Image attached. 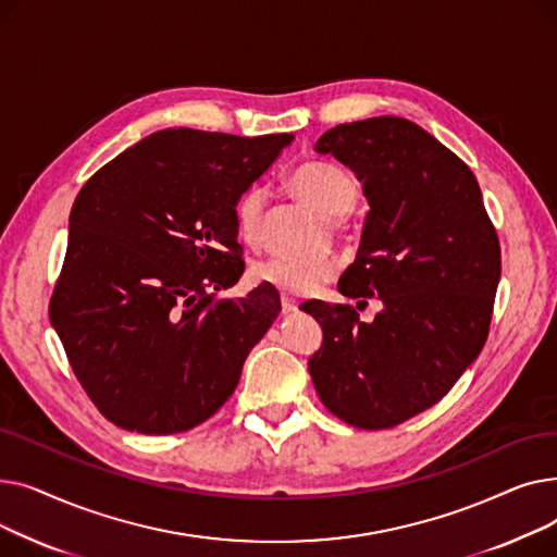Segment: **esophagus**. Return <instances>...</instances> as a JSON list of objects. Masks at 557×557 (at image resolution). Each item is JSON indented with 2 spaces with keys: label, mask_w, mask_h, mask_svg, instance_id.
Instances as JSON below:
<instances>
[{
  "label": "esophagus",
  "mask_w": 557,
  "mask_h": 557,
  "mask_svg": "<svg viewBox=\"0 0 557 557\" xmlns=\"http://www.w3.org/2000/svg\"><path fill=\"white\" fill-rule=\"evenodd\" d=\"M298 309V305H296V300H290L288 296H282V313H294Z\"/></svg>",
  "instance_id": "34e87169"
}]
</instances>
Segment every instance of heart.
Instances as JSON below:
<instances>
[{"label":"heart","mask_w":557,"mask_h":557,"mask_svg":"<svg viewBox=\"0 0 557 557\" xmlns=\"http://www.w3.org/2000/svg\"><path fill=\"white\" fill-rule=\"evenodd\" d=\"M290 187L309 202L311 208L325 214H345L352 210L359 196L357 183L343 166L334 162H307L290 175ZM267 194L261 187H250L242 194L234 208L237 232L246 244H255L259 237V223L263 214ZM334 275L332 261L318 259H294V257H269L252 269V277L261 284H269L286 296H309L313 290L330 282Z\"/></svg>","instance_id":"1"}]
</instances>
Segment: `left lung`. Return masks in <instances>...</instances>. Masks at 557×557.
I'll list each match as a JSON object with an SVG mask.
<instances>
[{
  "label": "left lung",
  "mask_w": 557,
  "mask_h": 557,
  "mask_svg": "<svg viewBox=\"0 0 557 557\" xmlns=\"http://www.w3.org/2000/svg\"><path fill=\"white\" fill-rule=\"evenodd\" d=\"M315 153L352 169L370 205L338 290L382 309L363 323L349 305L305 302L323 327L309 374L336 418L388 429L441 401L481 355L502 277L499 237L470 166L413 122L341 124Z\"/></svg>",
  "instance_id": "obj_1"
}]
</instances>
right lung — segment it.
I'll use <instances>...</instances> for the list:
<instances>
[{
	"label": "right lung",
	"mask_w": 557,
	"mask_h": 557,
	"mask_svg": "<svg viewBox=\"0 0 557 557\" xmlns=\"http://www.w3.org/2000/svg\"><path fill=\"white\" fill-rule=\"evenodd\" d=\"M290 141L166 128L78 191L49 318L112 424L189 431L237 388L282 305L269 284L219 296L244 273L234 208Z\"/></svg>",
	"instance_id": "add662e5"
}]
</instances>
